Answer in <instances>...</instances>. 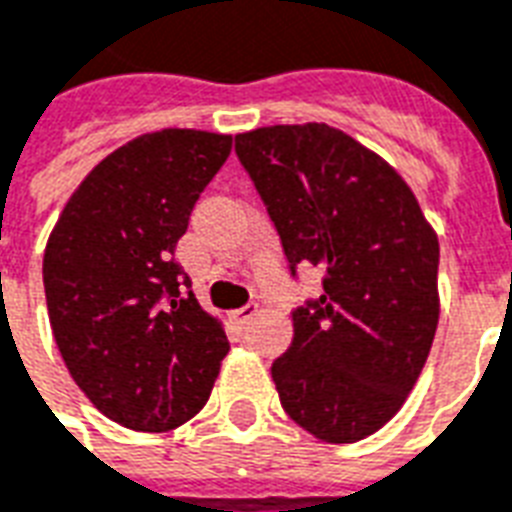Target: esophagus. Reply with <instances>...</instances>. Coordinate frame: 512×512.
Listing matches in <instances>:
<instances>
[{
	"instance_id": "34e87169",
	"label": "esophagus",
	"mask_w": 512,
	"mask_h": 512,
	"mask_svg": "<svg viewBox=\"0 0 512 512\" xmlns=\"http://www.w3.org/2000/svg\"><path fill=\"white\" fill-rule=\"evenodd\" d=\"M233 317H236V322H239V325H249V322L257 317V306L255 303H247V306L236 308V311H233Z\"/></svg>"
}]
</instances>
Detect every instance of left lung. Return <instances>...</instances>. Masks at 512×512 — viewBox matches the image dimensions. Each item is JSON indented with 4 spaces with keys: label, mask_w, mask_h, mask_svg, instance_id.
Instances as JSON below:
<instances>
[{
    "label": "left lung",
    "mask_w": 512,
    "mask_h": 512,
    "mask_svg": "<svg viewBox=\"0 0 512 512\" xmlns=\"http://www.w3.org/2000/svg\"><path fill=\"white\" fill-rule=\"evenodd\" d=\"M236 155L279 233L290 276L322 268L319 298L292 308L273 360L282 408L325 443H354L392 419L438 327L440 247L389 163L325 123L236 136Z\"/></svg>",
    "instance_id": "1"
}]
</instances>
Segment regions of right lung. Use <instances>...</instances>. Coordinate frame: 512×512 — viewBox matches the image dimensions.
<instances>
[{
	"mask_svg": "<svg viewBox=\"0 0 512 512\" xmlns=\"http://www.w3.org/2000/svg\"><path fill=\"white\" fill-rule=\"evenodd\" d=\"M230 136L166 128L107 155L50 233L42 282L74 384L107 419L169 432L209 400L230 343L174 260Z\"/></svg>",
	"mask_w": 512,
	"mask_h": 512,
	"instance_id": "obj_1",
	"label": "right lung"
}]
</instances>
